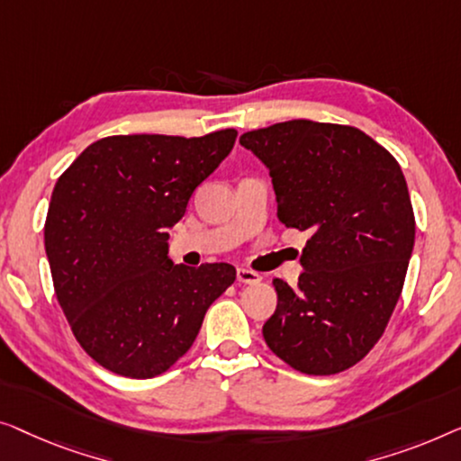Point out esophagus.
Here are the masks:
<instances>
[{
    "label": "esophagus",
    "mask_w": 461,
    "mask_h": 461,
    "mask_svg": "<svg viewBox=\"0 0 461 461\" xmlns=\"http://www.w3.org/2000/svg\"><path fill=\"white\" fill-rule=\"evenodd\" d=\"M236 277H238L240 284H249V286H252V284L261 282V276H258L257 271L246 269V267H240V269L236 271Z\"/></svg>",
    "instance_id": "34e87169"
}]
</instances>
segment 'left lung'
Listing matches in <instances>:
<instances>
[{
	"mask_svg": "<svg viewBox=\"0 0 461 461\" xmlns=\"http://www.w3.org/2000/svg\"><path fill=\"white\" fill-rule=\"evenodd\" d=\"M269 168L277 219L309 233L303 274L274 280L263 339L290 367L330 375L380 340L403 290L416 219L403 171L359 129L286 121L240 138Z\"/></svg>",
	"mask_w": 461,
	"mask_h": 461,
	"instance_id": "left-lung-1",
	"label": "left lung"
}]
</instances>
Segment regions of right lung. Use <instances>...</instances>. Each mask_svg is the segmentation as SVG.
<instances>
[{
  "mask_svg": "<svg viewBox=\"0 0 461 461\" xmlns=\"http://www.w3.org/2000/svg\"><path fill=\"white\" fill-rule=\"evenodd\" d=\"M236 135H113L56 181L43 230L56 298L79 345L110 372L140 380L167 372L236 280L228 263L168 258V230Z\"/></svg>",
  "mask_w": 461,
  "mask_h": 461,
  "instance_id": "right-lung-1",
  "label": "right lung"
}]
</instances>
